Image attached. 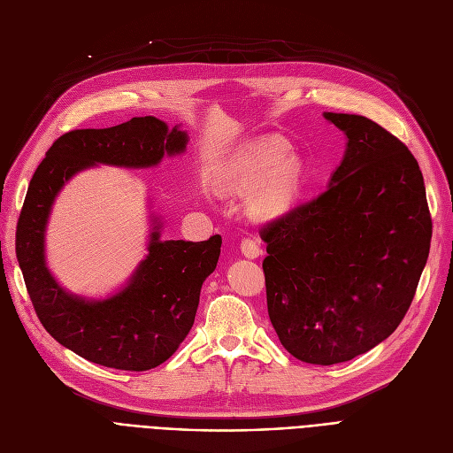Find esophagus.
<instances>
[{
  "mask_svg": "<svg viewBox=\"0 0 453 453\" xmlns=\"http://www.w3.org/2000/svg\"><path fill=\"white\" fill-rule=\"evenodd\" d=\"M241 251L244 257L248 258H257L260 255V246L257 242V239H242L241 242Z\"/></svg>",
  "mask_w": 453,
  "mask_h": 453,
  "instance_id": "esophagus-1",
  "label": "esophagus"
}]
</instances>
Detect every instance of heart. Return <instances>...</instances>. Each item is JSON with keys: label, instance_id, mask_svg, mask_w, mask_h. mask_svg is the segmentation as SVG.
Here are the masks:
<instances>
[{"label": "heart", "instance_id": "obj_1", "mask_svg": "<svg viewBox=\"0 0 453 453\" xmlns=\"http://www.w3.org/2000/svg\"><path fill=\"white\" fill-rule=\"evenodd\" d=\"M303 166L288 147L273 137L258 139L244 150L236 163L234 185L241 190H255L265 183L253 202L257 217H275L287 209L301 185Z\"/></svg>", "mask_w": 453, "mask_h": 453}]
</instances>
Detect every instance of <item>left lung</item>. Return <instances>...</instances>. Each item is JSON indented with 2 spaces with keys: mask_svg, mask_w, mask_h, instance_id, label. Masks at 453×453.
Wrapping results in <instances>:
<instances>
[{
  "mask_svg": "<svg viewBox=\"0 0 453 453\" xmlns=\"http://www.w3.org/2000/svg\"><path fill=\"white\" fill-rule=\"evenodd\" d=\"M325 117L347 135L319 196L260 229L270 321L297 360L349 362L391 336L410 311L432 242L415 156L364 115Z\"/></svg>",
  "mask_w": 453,
  "mask_h": 453,
  "instance_id": "1",
  "label": "left lung"
}]
</instances>
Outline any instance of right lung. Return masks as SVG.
<instances>
[{
    "label": "right lung",
    "instance_id": "right-lung-1",
    "mask_svg": "<svg viewBox=\"0 0 453 453\" xmlns=\"http://www.w3.org/2000/svg\"><path fill=\"white\" fill-rule=\"evenodd\" d=\"M187 134L156 117H134L111 128L71 130L38 165L16 227V257L35 312L50 334L82 358L111 369L149 371L169 360L195 323L205 277L217 268L222 236L203 242L159 241L125 290L106 301L64 292L45 268L43 231L62 185L95 163L152 166L185 150Z\"/></svg>",
    "mask_w": 453,
    "mask_h": 453
}]
</instances>
